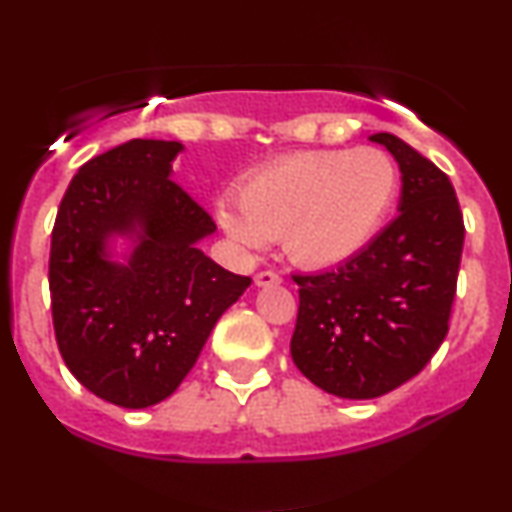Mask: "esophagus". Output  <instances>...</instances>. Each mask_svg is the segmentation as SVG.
<instances>
[{
  "instance_id": "34e87169",
  "label": "esophagus",
  "mask_w": 512,
  "mask_h": 512,
  "mask_svg": "<svg viewBox=\"0 0 512 512\" xmlns=\"http://www.w3.org/2000/svg\"><path fill=\"white\" fill-rule=\"evenodd\" d=\"M276 284H281V276L274 272H260L255 276V286H260V289H264V286H276Z\"/></svg>"
}]
</instances>
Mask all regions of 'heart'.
Wrapping results in <instances>:
<instances>
[{
  "mask_svg": "<svg viewBox=\"0 0 512 512\" xmlns=\"http://www.w3.org/2000/svg\"><path fill=\"white\" fill-rule=\"evenodd\" d=\"M395 195L397 168L380 149L303 151L252 173L240 199L216 202V216L248 248L281 238L293 262L325 269L366 250Z\"/></svg>",
  "mask_w": 512,
  "mask_h": 512,
  "instance_id": "obj_1",
  "label": "heart"
}]
</instances>
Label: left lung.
<instances>
[{
    "label": "left lung",
    "instance_id": "obj_1",
    "mask_svg": "<svg viewBox=\"0 0 512 512\" xmlns=\"http://www.w3.org/2000/svg\"><path fill=\"white\" fill-rule=\"evenodd\" d=\"M402 173L397 216L354 260L296 274L291 358L334 397L387 395L431 361L448 334L464 243L448 175L390 132L370 137Z\"/></svg>",
    "mask_w": 512,
    "mask_h": 512
}]
</instances>
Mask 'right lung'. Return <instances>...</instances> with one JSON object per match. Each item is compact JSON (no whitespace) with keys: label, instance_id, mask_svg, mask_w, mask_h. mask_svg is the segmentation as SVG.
<instances>
[{"label":"right lung","instance_id":"right-lung-1","mask_svg":"<svg viewBox=\"0 0 512 512\" xmlns=\"http://www.w3.org/2000/svg\"><path fill=\"white\" fill-rule=\"evenodd\" d=\"M180 142L132 139L79 168L50 248L60 354L86 390L125 409L173 395L250 276L199 250L211 216L173 182Z\"/></svg>","mask_w":512,"mask_h":512}]
</instances>
